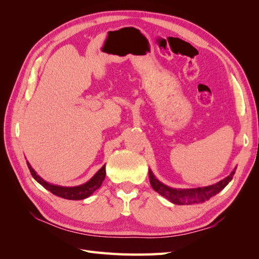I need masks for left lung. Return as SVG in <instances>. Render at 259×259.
Returning <instances> with one entry per match:
<instances>
[{"label":"left lung","mask_w":259,"mask_h":259,"mask_svg":"<svg viewBox=\"0 0 259 259\" xmlns=\"http://www.w3.org/2000/svg\"><path fill=\"white\" fill-rule=\"evenodd\" d=\"M236 169L237 167H234L230 175H228L226 178L221 180V182H218L214 185L199 188H190V189H177V188H171L165 184L161 183L160 180L154 176L150 168H149V178H150V184L153 189L158 193H160L162 197L166 198L168 201L174 203V204L191 205L205 202L209 200L211 197H214L217 193L221 192L224 188L231 182Z\"/></svg>","instance_id":"1"}]
</instances>
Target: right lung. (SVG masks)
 <instances>
[{"instance_id":"obj_1","label":"right lung","mask_w":259,"mask_h":259,"mask_svg":"<svg viewBox=\"0 0 259 259\" xmlns=\"http://www.w3.org/2000/svg\"><path fill=\"white\" fill-rule=\"evenodd\" d=\"M27 165L30 169V173L32 175V177L38 184L42 185L46 190L51 191L53 194L57 195V197L64 198L67 200H83L85 198L91 197V195L101 186L106 177V164H105V165L86 183L79 186H74V187H65V186H59V185H54V184L48 183L41 176H38L36 174V171L32 168V166L30 165V163L28 161H27Z\"/></svg>"}]
</instances>
